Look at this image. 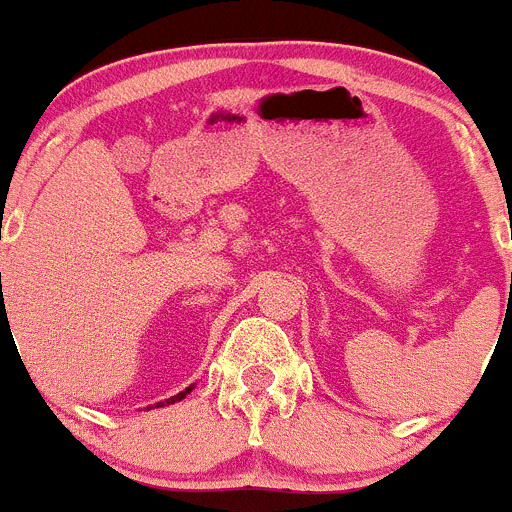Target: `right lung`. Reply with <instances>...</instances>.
I'll return each instance as SVG.
<instances>
[{"label": "right lung", "mask_w": 512, "mask_h": 512, "mask_svg": "<svg viewBox=\"0 0 512 512\" xmlns=\"http://www.w3.org/2000/svg\"><path fill=\"white\" fill-rule=\"evenodd\" d=\"M191 388H194V386H189V388H186V391H181V393H176V396H171V398H166V401H161V403H156V408H161V406H169V403H176V401H181V398H186V393H191ZM149 408H154V406H149Z\"/></svg>", "instance_id": "obj_1"}]
</instances>
